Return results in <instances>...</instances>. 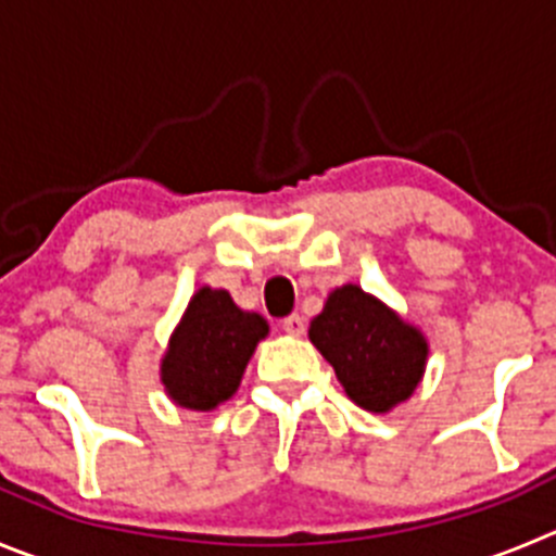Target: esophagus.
I'll return each mask as SVG.
<instances>
[{"instance_id": "1", "label": "esophagus", "mask_w": 556, "mask_h": 556, "mask_svg": "<svg viewBox=\"0 0 556 556\" xmlns=\"http://www.w3.org/2000/svg\"><path fill=\"white\" fill-rule=\"evenodd\" d=\"M282 329L288 331V334H293V337H302L304 334V318L302 315H288V318L282 320Z\"/></svg>"}]
</instances>
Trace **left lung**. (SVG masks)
Segmentation results:
<instances>
[{"mask_svg": "<svg viewBox=\"0 0 556 556\" xmlns=\"http://www.w3.org/2000/svg\"><path fill=\"white\" fill-rule=\"evenodd\" d=\"M309 342L334 367L359 408L389 414L406 403L428 367V337L359 285H340L309 320Z\"/></svg>", "mask_w": 556, "mask_h": 556, "instance_id": "obj_1", "label": "left lung"}]
</instances>
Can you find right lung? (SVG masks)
Listing matches in <instances>:
<instances>
[{
    "label": "right lung",
    "mask_w": 556,
    "mask_h": 556,
    "mask_svg": "<svg viewBox=\"0 0 556 556\" xmlns=\"http://www.w3.org/2000/svg\"><path fill=\"white\" fill-rule=\"evenodd\" d=\"M268 320L247 313L222 288L202 285L186 304L161 356L159 376L169 401L191 412H214L241 387Z\"/></svg>",
    "instance_id": "obj_1"
}]
</instances>
